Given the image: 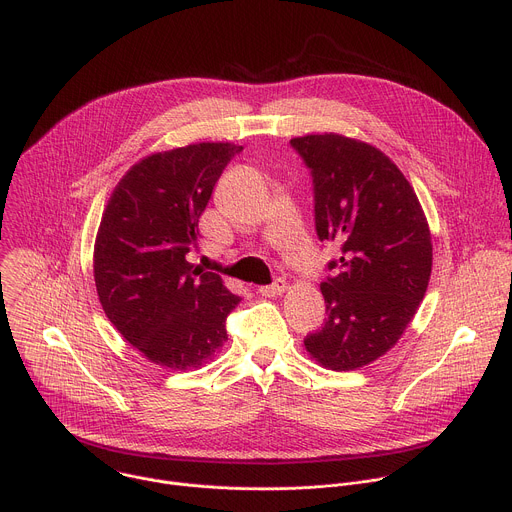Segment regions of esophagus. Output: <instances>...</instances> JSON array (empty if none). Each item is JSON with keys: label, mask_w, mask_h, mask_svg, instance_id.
Masks as SVG:
<instances>
[{"label": "esophagus", "mask_w": 512, "mask_h": 512, "mask_svg": "<svg viewBox=\"0 0 512 512\" xmlns=\"http://www.w3.org/2000/svg\"><path fill=\"white\" fill-rule=\"evenodd\" d=\"M285 289H287L285 279H277L275 283H271V285H263V287H259L257 291H259L261 296H265V298H277V296L285 294Z\"/></svg>", "instance_id": "34e87169"}]
</instances>
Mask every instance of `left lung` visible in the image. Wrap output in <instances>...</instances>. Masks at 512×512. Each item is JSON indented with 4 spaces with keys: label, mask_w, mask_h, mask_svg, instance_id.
Listing matches in <instances>:
<instances>
[{
    "label": "left lung",
    "mask_w": 512,
    "mask_h": 512,
    "mask_svg": "<svg viewBox=\"0 0 512 512\" xmlns=\"http://www.w3.org/2000/svg\"><path fill=\"white\" fill-rule=\"evenodd\" d=\"M291 145L312 170L318 237L342 249L338 271L320 285L328 318L304 346L324 369L367 367L397 344L427 291L433 245L425 212L373 143L330 131Z\"/></svg>",
    "instance_id": "8db88e82"
}]
</instances>
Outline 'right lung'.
I'll use <instances>...</instances> for the list:
<instances>
[{
  "label": "right lung",
  "mask_w": 512,
  "mask_h": 512,
  "mask_svg": "<svg viewBox=\"0 0 512 512\" xmlns=\"http://www.w3.org/2000/svg\"><path fill=\"white\" fill-rule=\"evenodd\" d=\"M243 145L202 141L133 164L107 200L93 251L109 322L143 356L172 371L198 369L229 340L241 302L216 273L194 271L198 218Z\"/></svg>",
  "instance_id": "add662e5"
}]
</instances>
